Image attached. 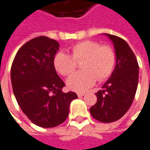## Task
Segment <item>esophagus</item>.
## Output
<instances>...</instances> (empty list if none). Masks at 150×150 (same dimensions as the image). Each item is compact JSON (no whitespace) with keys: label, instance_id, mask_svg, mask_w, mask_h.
Wrapping results in <instances>:
<instances>
[{"label":"esophagus","instance_id":"esophagus-1","mask_svg":"<svg viewBox=\"0 0 150 150\" xmlns=\"http://www.w3.org/2000/svg\"><path fill=\"white\" fill-rule=\"evenodd\" d=\"M76 94H77V96H78V98H81V97H83V96L86 94V93H77Z\"/></svg>","mask_w":150,"mask_h":150}]
</instances>
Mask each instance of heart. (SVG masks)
<instances>
[{"label":"heart","mask_w":150,"mask_h":150,"mask_svg":"<svg viewBox=\"0 0 150 150\" xmlns=\"http://www.w3.org/2000/svg\"><path fill=\"white\" fill-rule=\"evenodd\" d=\"M82 71L69 76L66 81L68 88L82 92L94 85L96 79L104 81L112 73L116 62L115 52L108 45L93 40H85L71 48V56L64 52L57 53L53 59L56 70L63 76H69L76 69V62H81Z\"/></svg>","instance_id":"obj_1"}]
</instances>
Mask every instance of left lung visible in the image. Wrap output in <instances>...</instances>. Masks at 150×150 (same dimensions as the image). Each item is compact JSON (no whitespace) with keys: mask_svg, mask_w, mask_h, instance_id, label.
<instances>
[{"mask_svg":"<svg viewBox=\"0 0 150 150\" xmlns=\"http://www.w3.org/2000/svg\"><path fill=\"white\" fill-rule=\"evenodd\" d=\"M113 44L115 68L102 90L96 93L98 101L90 108L93 117L101 122L117 121L127 112L136 94L139 66L127 42L114 35L104 33Z\"/></svg>","mask_w":150,"mask_h":150,"instance_id":"1","label":"left lung"}]
</instances>
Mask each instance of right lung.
Here are the masks:
<instances>
[{"mask_svg": "<svg viewBox=\"0 0 150 150\" xmlns=\"http://www.w3.org/2000/svg\"><path fill=\"white\" fill-rule=\"evenodd\" d=\"M58 42L40 36L26 42L18 50L11 67V82L16 100L30 121L40 127L52 128L69 115L74 92L64 86L56 72L53 59Z\"/></svg>", "mask_w": 150, "mask_h": 150, "instance_id": "right-lung-1", "label": "right lung"}]
</instances>
